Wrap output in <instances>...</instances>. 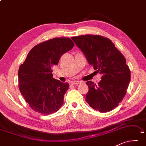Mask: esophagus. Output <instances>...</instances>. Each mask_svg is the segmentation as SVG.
I'll return each instance as SVG.
<instances>
[{
  "label": "esophagus",
  "instance_id": "obj_1",
  "mask_svg": "<svg viewBox=\"0 0 146 146\" xmlns=\"http://www.w3.org/2000/svg\"><path fill=\"white\" fill-rule=\"evenodd\" d=\"M80 81H71V84H73V85L78 84H80Z\"/></svg>",
  "mask_w": 146,
  "mask_h": 146
}]
</instances>
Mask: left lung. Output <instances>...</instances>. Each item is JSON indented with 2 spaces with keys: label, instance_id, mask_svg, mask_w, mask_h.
I'll list each match as a JSON object with an SVG mask.
<instances>
[{
  "label": "left lung",
  "instance_id": "obj_1",
  "mask_svg": "<svg viewBox=\"0 0 146 146\" xmlns=\"http://www.w3.org/2000/svg\"><path fill=\"white\" fill-rule=\"evenodd\" d=\"M71 39L96 72L102 75L98 84L86 82L89 91L86 101L100 112L113 110L123 100L131 80V71L125 58L110 39L104 36L88 34Z\"/></svg>",
  "mask_w": 146,
  "mask_h": 146
}]
</instances>
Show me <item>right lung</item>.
I'll use <instances>...</instances> for the list:
<instances>
[{"instance_id":"right-lung-1","label":"right lung","mask_w":146,"mask_h":146,"mask_svg":"<svg viewBox=\"0 0 146 146\" xmlns=\"http://www.w3.org/2000/svg\"><path fill=\"white\" fill-rule=\"evenodd\" d=\"M74 47L69 38H54L34 46L18 71L19 88L32 110L44 115L57 112L64 104L69 88L52 78L53 66L60 57Z\"/></svg>"}]
</instances>
